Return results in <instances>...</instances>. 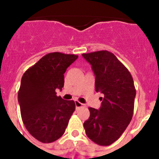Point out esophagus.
Masks as SVG:
<instances>
[{"instance_id": "34e87169", "label": "esophagus", "mask_w": 159, "mask_h": 159, "mask_svg": "<svg viewBox=\"0 0 159 159\" xmlns=\"http://www.w3.org/2000/svg\"><path fill=\"white\" fill-rule=\"evenodd\" d=\"M75 107L76 108L81 107H83V105H84L83 103H81V102H79V101H75Z\"/></svg>"}]
</instances>
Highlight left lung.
Masks as SVG:
<instances>
[{"mask_svg":"<svg viewBox=\"0 0 159 159\" xmlns=\"http://www.w3.org/2000/svg\"><path fill=\"white\" fill-rule=\"evenodd\" d=\"M95 75V92L104 97L99 110L89 107L90 117L84 127L90 139L109 146L122 135L134 113L136 90L127 67L112 52L102 50L84 53Z\"/></svg>","mask_w":159,"mask_h":159,"instance_id":"1","label":"left lung"}]
</instances>
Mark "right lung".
Wrapping results in <instances>:
<instances>
[{
	"mask_svg": "<svg viewBox=\"0 0 159 159\" xmlns=\"http://www.w3.org/2000/svg\"><path fill=\"white\" fill-rule=\"evenodd\" d=\"M74 54L51 52L24 73L18 92L22 121L38 141L50 143L65 132L75 110V102L57 96L62 89L66 70L76 59Z\"/></svg>",
	"mask_w": 159,
	"mask_h": 159,
	"instance_id": "add662e5",
	"label": "right lung"
}]
</instances>
